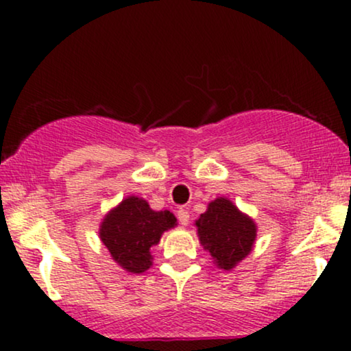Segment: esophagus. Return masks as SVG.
Returning a JSON list of instances; mask_svg holds the SVG:
<instances>
[{"label":"esophagus","instance_id":"1","mask_svg":"<svg viewBox=\"0 0 351 351\" xmlns=\"http://www.w3.org/2000/svg\"><path fill=\"white\" fill-rule=\"evenodd\" d=\"M176 217H178L181 226H188L189 224V213L186 208H180L178 211H176Z\"/></svg>","mask_w":351,"mask_h":351}]
</instances>
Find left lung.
I'll return each instance as SVG.
<instances>
[{"label": "left lung", "mask_w": 351, "mask_h": 351, "mask_svg": "<svg viewBox=\"0 0 351 351\" xmlns=\"http://www.w3.org/2000/svg\"><path fill=\"white\" fill-rule=\"evenodd\" d=\"M199 243L224 271L234 269L252 251L256 223L228 198H216L196 219Z\"/></svg>", "instance_id": "obj_1"}]
</instances>
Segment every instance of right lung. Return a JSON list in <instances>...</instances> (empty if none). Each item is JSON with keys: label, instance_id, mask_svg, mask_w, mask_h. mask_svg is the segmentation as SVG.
Segmentation results:
<instances>
[{"label": "right lung", "instance_id": "right-lung-1", "mask_svg": "<svg viewBox=\"0 0 351 351\" xmlns=\"http://www.w3.org/2000/svg\"><path fill=\"white\" fill-rule=\"evenodd\" d=\"M176 226L173 213L153 211L138 196H128L107 213L100 223L99 236L112 259L132 274L152 267V247L160 243L165 231Z\"/></svg>", "mask_w": 351, "mask_h": 351}]
</instances>
